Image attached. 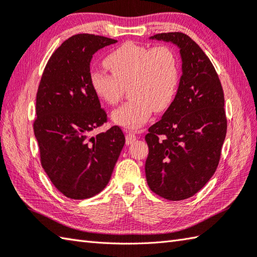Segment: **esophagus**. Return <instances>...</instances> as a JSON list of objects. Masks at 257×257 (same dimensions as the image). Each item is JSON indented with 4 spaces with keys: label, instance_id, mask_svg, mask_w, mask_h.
<instances>
[{
    "label": "esophagus",
    "instance_id": "obj_1",
    "mask_svg": "<svg viewBox=\"0 0 257 257\" xmlns=\"http://www.w3.org/2000/svg\"><path fill=\"white\" fill-rule=\"evenodd\" d=\"M136 139H137V136L134 132H127V134H125V143H127V145H132Z\"/></svg>",
    "mask_w": 257,
    "mask_h": 257
}]
</instances>
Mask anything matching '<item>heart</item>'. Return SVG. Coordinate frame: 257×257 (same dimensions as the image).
Instances as JSON below:
<instances>
[{
  "mask_svg": "<svg viewBox=\"0 0 257 257\" xmlns=\"http://www.w3.org/2000/svg\"><path fill=\"white\" fill-rule=\"evenodd\" d=\"M111 74L100 70L90 73L94 94L109 105L118 103L129 85L130 98L114 110L112 120L125 129H138L153 111L172 104L177 91L179 69L176 54L167 45L146 47L134 42L120 45L104 59Z\"/></svg>",
  "mask_w": 257,
  "mask_h": 257,
  "instance_id": "obj_1",
  "label": "heart"
}]
</instances>
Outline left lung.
Masks as SVG:
<instances>
[{
    "label": "left lung",
    "mask_w": 257,
    "mask_h": 257,
    "mask_svg": "<svg viewBox=\"0 0 257 257\" xmlns=\"http://www.w3.org/2000/svg\"><path fill=\"white\" fill-rule=\"evenodd\" d=\"M150 39L177 45L183 73L174 101L145 137L146 178L160 197L183 200L198 193L218 166L227 130L224 92L210 60L188 35L169 32Z\"/></svg>",
    "instance_id": "8db88e82"
}]
</instances>
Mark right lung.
<instances>
[{
	"label": "right lung",
	"instance_id": "add662e5",
	"mask_svg": "<svg viewBox=\"0 0 257 257\" xmlns=\"http://www.w3.org/2000/svg\"><path fill=\"white\" fill-rule=\"evenodd\" d=\"M117 40L75 34L45 65L37 93L34 135L44 172L65 197L85 199L107 186L124 145L118 125L91 136L107 113L90 84L92 55Z\"/></svg>",
	"mask_w": 257,
	"mask_h": 257
}]
</instances>
